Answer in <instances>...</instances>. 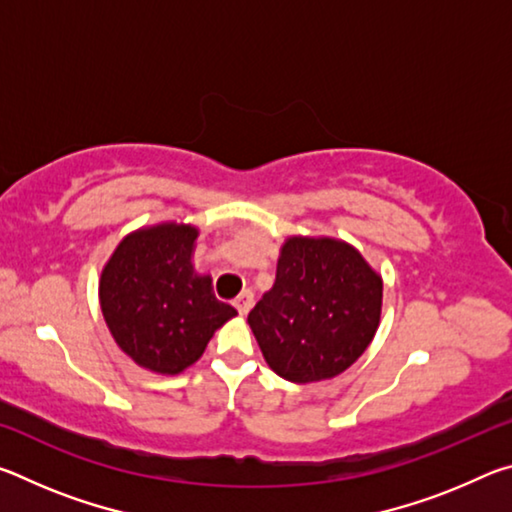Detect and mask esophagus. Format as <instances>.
I'll list each match as a JSON object with an SVG mask.
<instances>
[{"mask_svg":"<svg viewBox=\"0 0 512 512\" xmlns=\"http://www.w3.org/2000/svg\"><path fill=\"white\" fill-rule=\"evenodd\" d=\"M253 302H255L253 291H244V293H239V298H235V307L241 316H246L250 307H253Z\"/></svg>","mask_w":512,"mask_h":512,"instance_id":"1","label":"esophagus"}]
</instances>
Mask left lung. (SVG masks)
I'll return each mask as SVG.
<instances>
[{
	"label": "left lung",
	"mask_w": 512,
	"mask_h": 512,
	"mask_svg": "<svg viewBox=\"0 0 512 512\" xmlns=\"http://www.w3.org/2000/svg\"><path fill=\"white\" fill-rule=\"evenodd\" d=\"M384 282L357 248L334 237H289L275 282L248 314L264 359L293 384L332 379L375 339Z\"/></svg>",
	"instance_id": "obj_1"
}]
</instances>
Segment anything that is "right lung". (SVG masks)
<instances>
[{
  "label": "right lung",
  "mask_w": 512,
  "mask_h": 512,
  "mask_svg": "<svg viewBox=\"0 0 512 512\" xmlns=\"http://www.w3.org/2000/svg\"><path fill=\"white\" fill-rule=\"evenodd\" d=\"M198 228L164 221L119 241L99 277L101 314L137 366L180 375L203 357L237 309L216 300L212 275L196 273Z\"/></svg>",
  "instance_id": "add662e5"
}]
</instances>
